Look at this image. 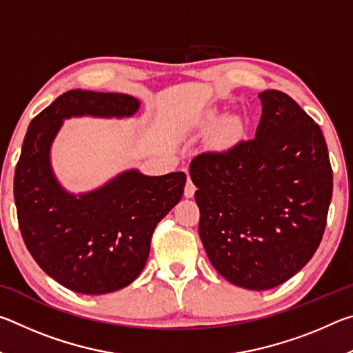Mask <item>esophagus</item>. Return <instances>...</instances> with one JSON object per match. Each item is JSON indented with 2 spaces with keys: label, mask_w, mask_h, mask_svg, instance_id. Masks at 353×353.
Returning a JSON list of instances; mask_svg holds the SVG:
<instances>
[{
  "label": "esophagus",
  "mask_w": 353,
  "mask_h": 353,
  "mask_svg": "<svg viewBox=\"0 0 353 353\" xmlns=\"http://www.w3.org/2000/svg\"><path fill=\"white\" fill-rule=\"evenodd\" d=\"M194 191H196L194 183L191 182V179L188 177L187 185H185V190H183V196H185V198H193V196H194Z\"/></svg>",
  "instance_id": "34e87169"
}]
</instances>
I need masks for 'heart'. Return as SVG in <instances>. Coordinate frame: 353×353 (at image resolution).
<instances>
[{"mask_svg": "<svg viewBox=\"0 0 353 353\" xmlns=\"http://www.w3.org/2000/svg\"><path fill=\"white\" fill-rule=\"evenodd\" d=\"M223 119H224L223 113L214 109H210L201 117L198 126L202 129H212L216 126V124H219ZM243 135H244L243 123L238 118L230 117V118H225V121L221 123L216 139L221 146L229 148V146L236 145V143L243 139Z\"/></svg>", "mask_w": 353, "mask_h": 353, "instance_id": "1", "label": "heart"}]
</instances>
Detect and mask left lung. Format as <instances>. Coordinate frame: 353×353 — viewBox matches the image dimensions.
<instances>
[{"mask_svg":"<svg viewBox=\"0 0 353 353\" xmlns=\"http://www.w3.org/2000/svg\"><path fill=\"white\" fill-rule=\"evenodd\" d=\"M259 98L254 140L190 163L208 260L230 283L254 291L282 285L312 260L333 191L321 128L286 93Z\"/></svg>","mask_w":353,"mask_h":353,"instance_id":"obj_1","label":"left lung"}]
</instances>
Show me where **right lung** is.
Returning <instances> with one entry per match:
<instances>
[{
	"label": "right lung",
	"mask_w": 353,
	"mask_h": 353,
	"mask_svg": "<svg viewBox=\"0 0 353 353\" xmlns=\"http://www.w3.org/2000/svg\"><path fill=\"white\" fill-rule=\"evenodd\" d=\"M140 105L124 93L71 90L32 119L23 141L14 177L21 236L48 276L81 294L118 291L140 276L155 225L182 199L187 176L132 168L73 193L52 168V143L65 119L132 118Z\"/></svg>",
	"instance_id": "1"
}]
</instances>
